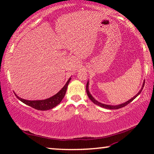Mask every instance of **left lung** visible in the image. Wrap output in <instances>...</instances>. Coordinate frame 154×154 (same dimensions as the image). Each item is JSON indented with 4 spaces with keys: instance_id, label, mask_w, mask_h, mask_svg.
<instances>
[{
    "instance_id": "left-lung-1",
    "label": "left lung",
    "mask_w": 154,
    "mask_h": 154,
    "mask_svg": "<svg viewBox=\"0 0 154 154\" xmlns=\"http://www.w3.org/2000/svg\"><path fill=\"white\" fill-rule=\"evenodd\" d=\"M144 84H145V82L143 83V87L141 88V89H140V90L139 91V93H138L136 96H134L133 98H132L131 99H130V100H129L128 101H127V102H126V103L121 104V105H115V106H113V105H105V104H103V103H99V102H98L97 100H95V99L94 98L93 96L90 94V92H89V90H88V85H89V82H88L87 84H86V92H87V94H88V97H89V98L92 101V102H93L94 103L96 104V105H98V106H101V107L106 108V109H119V108L124 107V106H126L127 105H128V104H129L130 102H132V101L135 98L137 97V96H139V95L140 94V93L141 92V91H142V90H143V87H144Z\"/></svg>"
}]
</instances>
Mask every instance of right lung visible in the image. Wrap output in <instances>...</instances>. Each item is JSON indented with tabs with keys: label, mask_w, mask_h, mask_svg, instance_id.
<instances>
[{
	"label": "right lung",
	"mask_w": 154,
	"mask_h": 154,
	"mask_svg": "<svg viewBox=\"0 0 154 154\" xmlns=\"http://www.w3.org/2000/svg\"><path fill=\"white\" fill-rule=\"evenodd\" d=\"M71 78L70 77L69 79L67 81L66 84L64 85V86L62 88L59 92L51 97L45 100H27L25 99H22L20 98L19 96L16 95L15 94V95L16 96V97L19 99L20 101H22V103H24L26 105L31 106L35 109L40 111H46L49 110V109H51L54 107H55L60 104L61 102L62 99L64 97L65 94H66L68 85H69V82L71 81Z\"/></svg>",
	"instance_id": "1"
}]
</instances>
